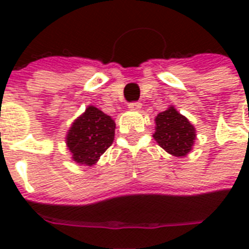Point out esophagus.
Listing matches in <instances>:
<instances>
[{
	"label": "esophagus",
	"mask_w": 249,
	"mask_h": 249,
	"mask_svg": "<svg viewBox=\"0 0 249 249\" xmlns=\"http://www.w3.org/2000/svg\"><path fill=\"white\" fill-rule=\"evenodd\" d=\"M142 105H141L140 102H133V103H129V109L130 111H140Z\"/></svg>",
	"instance_id": "1"
}]
</instances>
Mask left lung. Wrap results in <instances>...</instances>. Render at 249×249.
Returning a JSON list of instances; mask_svg holds the SVG:
<instances>
[{"label":"left lung","instance_id":"8db88e82","mask_svg":"<svg viewBox=\"0 0 249 249\" xmlns=\"http://www.w3.org/2000/svg\"><path fill=\"white\" fill-rule=\"evenodd\" d=\"M152 137L168 154L182 158L193 150L196 130L187 117L178 112L174 106H169L155 117V133Z\"/></svg>","mask_w":249,"mask_h":249}]
</instances>
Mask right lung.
<instances>
[{
    "label": "right lung",
    "mask_w": 249,
    "mask_h": 249,
    "mask_svg": "<svg viewBox=\"0 0 249 249\" xmlns=\"http://www.w3.org/2000/svg\"><path fill=\"white\" fill-rule=\"evenodd\" d=\"M116 124L112 117L94 106H88L71 124L66 136V144L71 159L79 165L97 164L101 155L112 144Z\"/></svg>",
    "instance_id": "obj_1"
}]
</instances>
